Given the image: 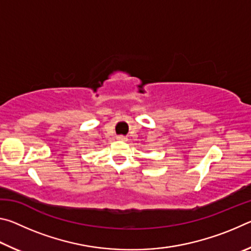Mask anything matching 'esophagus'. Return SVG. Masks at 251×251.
Masks as SVG:
<instances>
[{"mask_svg":"<svg viewBox=\"0 0 251 251\" xmlns=\"http://www.w3.org/2000/svg\"><path fill=\"white\" fill-rule=\"evenodd\" d=\"M117 141L125 142V141H127V138L125 137V136H122V135H120V136H117Z\"/></svg>","mask_w":251,"mask_h":251,"instance_id":"esophagus-1","label":"esophagus"}]
</instances>
